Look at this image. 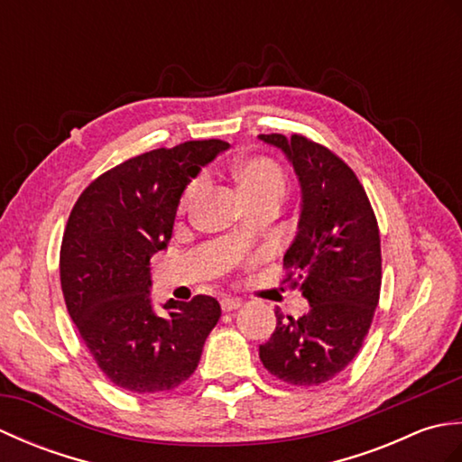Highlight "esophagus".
Listing matches in <instances>:
<instances>
[{
  "label": "esophagus",
  "instance_id": "34e87169",
  "mask_svg": "<svg viewBox=\"0 0 462 462\" xmlns=\"http://www.w3.org/2000/svg\"><path fill=\"white\" fill-rule=\"evenodd\" d=\"M238 308H242V300H238V298H224L222 300V310L224 311H234Z\"/></svg>",
  "mask_w": 462,
  "mask_h": 462
}]
</instances>
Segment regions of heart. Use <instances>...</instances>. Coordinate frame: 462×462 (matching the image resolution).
Segmentation results:
<instances>
[{"instance_id":"b5f03b06","label":"heart","mask_w":462,"mask_h":462,"mask_svg":"<svg viewBox=\"0 0 462 462\" xmlns=\"http://www.w3.org/2000/svg\"><path fill=\"white\" fill-rule=\"evenodd\" d=\"M234 179H236L238 189L250 206H258L262 202L280 204L288 194V176L270 156H250V159L236 162ZM200 179H194L186 184L179 200L180 214L190 210L192 202L200 192Z\"/></svg>"}]
</instances>
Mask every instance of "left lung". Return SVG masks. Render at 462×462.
<instances>
[{
    "label": "left lung",
    "mask_w": 462,
    "mask_h": 462,
    "mask_svg": "<svg viewBox=\"0 0 462 462\" xmlns=\"http://www.w3.org/2000/svg\"><path fill=\"white\" fill-rule=\"evenodd\" d=\"M278 146L301 184L298 236L283 256L286 282L310 311L300 319L276 308V329L260 359L288 385L316 387L357 356L381 291V238L367 192L346 161L303 134H260Z\"/></svg>",
    "instance_id": "1"
}]
</instances>
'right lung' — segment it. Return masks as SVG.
Returning a JSON list of instances; mask_svg holds the SVG:
<instances>
[{
	"mask_svg": "<svg viewBox=\"0 0 462 462\" xmlns=\"http://www.w3.org/2000/svg\"><path fill=\"white\" fill-rule=\"evenodd\" d=\"M228 143L186 141L116 164L87 186L63 232L59 276L69 316L113 385L171 391L199 367L220 303L194 296L151 303V258L166 246L180 194Z\"/></svg>",
	"mask_w": 462,
	"mask_h": 462,
	"instance_id": "right-lung-1",
	"label": "right lung"
}]
</instances>
